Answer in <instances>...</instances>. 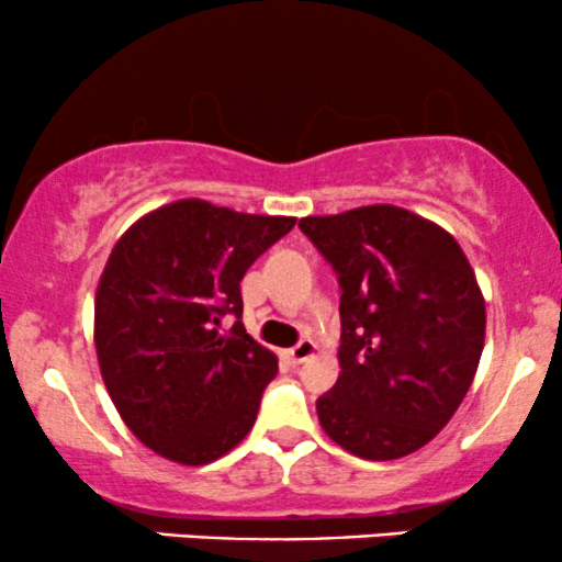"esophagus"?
I'll list each match as a JSON object with an SVG mask.
<instances>
[{"label": "esophagus", "instance_id": "esophagus-1", "mask_svg": "<svg viewBox=\"0 0 562 562\" xmlns=\"http://www.w3.org/2000/svg\"><path fill=\"white\" fill-rule=\"evenodd\" d=\"M314 351H317V344H314V340H308V338H303L293 348H290L288 359L293 364H303V362H308V359L314 357Z\"/></svg>", "mask_w": 562, "mask_h": 562}]
</instances>
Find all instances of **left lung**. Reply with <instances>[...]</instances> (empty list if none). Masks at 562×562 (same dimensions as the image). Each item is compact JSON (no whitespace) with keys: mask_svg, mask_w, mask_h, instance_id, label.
<instances>
[{"mask_svg":"<svg viewBox=\"0 0 562 562\" xmlns=\"http://www.w3.org/2000/svg\"><path fill=\"white\" fill-rule=\"evenodd\" d=\"M338 274L340 375L317 398L325 434L362 460L412 454L451 420L479 370L486 303L460 243L398 205L306 216Z\"/></svg>","mask_w":562,"mask_h":562,"instance_id":"1","label":"left lung"}]
</instances>
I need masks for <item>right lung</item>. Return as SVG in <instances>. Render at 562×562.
<instances>
[{"label": "right lung", "instance_id": "1", "mask_svg": "<svg viewBox=\"0 0 562 562\" xmlns=\"http://www.w3.org/2000/svg\"><path fill=\"white\" fill-rule=\"evenodd\" d=\"M293 224L177 200L111 250L94 299L97 362L128 430L166 460L209 465L254 428L277 357L245 333L240 280ZM227 313L238 322L222 336Z\"/></svg>", "mask_w": 562, "mask_h": 562}]
</instances>
